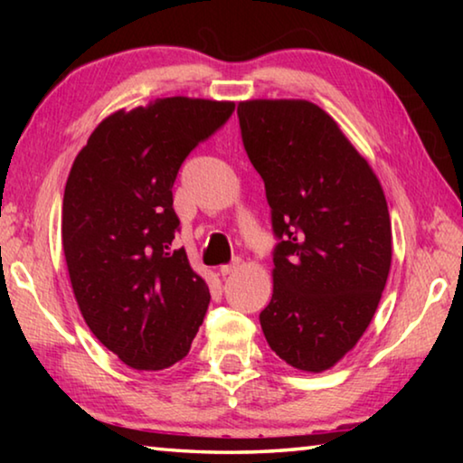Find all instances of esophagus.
I'll return each mask as SVG.
<instances>
[{
    "label": "esophagus",
    "instance_id": "obj_1",
    "mask_svg": "<svg viewBox=\"0 0 463 463\" xmlns=\"http://www.w3.org/2000/svg\"><path fill=\"white\" fill-rule=\"evenodd\" d=\"M241 260H234L232 263H226V265H221V273L222 276H232V273H237L241 269Z\"/></svg>",
    "mask_w": 463,
    "mask_h": 463
}]
</instances>
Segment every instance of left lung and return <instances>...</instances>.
Returning <instances> with one entry per match:
<instances>
[{"label": "left lung", "instance_id": "8db88e82", "mask_svg": "<svg viewBox=\"0 0 463 463\" xmlns=\"http://www.w3.org/2000/svg\"><path fill=\"white\" fill-rule=\"evenodd\" d=\"M237 114L278 239L263 335L296 370L325 372L355 347L386 286V195L336 122L310 101L250 99Z\"/></svg>", "mask_w": 463, "mask_h": 463}]
</instances>
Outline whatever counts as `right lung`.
Instances as JSON below:
<instances>
[{
	"label": "right lung",
	"mask_w": 463,
	"mask_h": 463,
	"mask_svg": "<svg viewBox=\"0 0 463 463\" xmlns=\"http://www.w3.org/2000/svg\"><path fill=\"white\" fill-rule=\"evenodd\" d=\"M232 112V101L192 98L120 109L75 156L62 198L69 278L91 333L135 370L184 359L206 317V281L171 249V190L185 156Z\"/></svg>",
	"instance_id": "add662e5"
}]
</instances>
